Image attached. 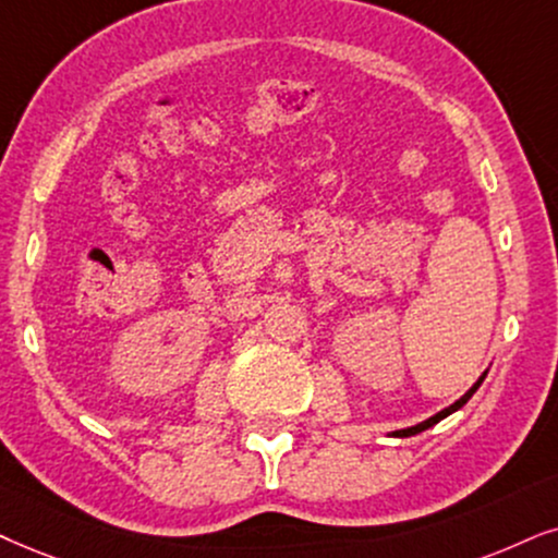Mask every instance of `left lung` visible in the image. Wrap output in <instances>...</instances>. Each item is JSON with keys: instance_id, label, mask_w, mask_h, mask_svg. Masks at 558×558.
I'll return each instance as SVG.
<instances>
[{"instance_id": "1", "label": "left lung", "mask_w": 558, "mask_h": 558, "mask_svg": "<svg viewBox=\"0 0 558 558\" xmlns=\"http://www.w3.org/2000/svg\"><path fill=\"white\" fill-rule=\"evenodd\" d=\"M484 376H486V373H484ZM484 376H482V378H478V380H476V384H474V386H471V389H469L466 393H463V397H461V399H458V401H456V404H450L448 409H442V412H437V414H435V417H429V420H425V422H420V425H414V427H407V429H399V435H401V437H409V435H417V433H422V429L433 427V425H437V422H440V420H446V417H448V414H453V412H456V409H461L463 404H466V401H469L471 397H474V391L478 389V386H482V380H484Z\"/></svg>"}]
</instances>
